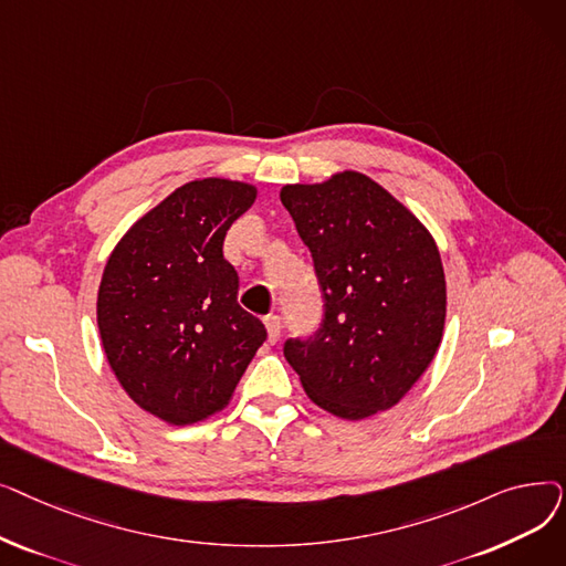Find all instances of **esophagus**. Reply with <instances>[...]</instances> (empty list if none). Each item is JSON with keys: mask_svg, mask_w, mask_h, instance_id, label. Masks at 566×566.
Instances as JSON below:
<instances>
[{"mask_svg": "<svg viewBox=\"0 0 566 566\" xmlns=\"http://www.w3.org/2000/svg\"><path fill=\"white\" fill-rule=\"evenodd\" d=\"M265 323V333H268V342H277L280 339V331H282V318L277 314H271L263 318Z\"/></svg>", "mask_w": 566, "mask_h": 566, "instance_id": "1", "label": "esophagus"}]
</instances>
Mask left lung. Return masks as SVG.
I'll return each instance as SVG.
<instances>
[{
	"label": "left lung",
	"instance_id": "left-lung-1",
	"mask_svg": "<svg viewBox=\"0 0 566 566\" xmlns=\"http://www.w3.org/2000/svg\"><path fill=\"white\" fill-rule=\"evenodd\" d=\"M323 289L325 316L284 358L303 390L342 420L397 406L442 342L448 286L431 231L360 171L280 190Z\"/></svg>",
	"mask_w": 566,
	"mask_h": 566
}]
</instances>
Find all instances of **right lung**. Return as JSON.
I'll use <instances>...</instances> for the list:
<instances>
[{
	"mask_svg": "<svg viewBox=\"0 0 566 566\" xmlns=\"http://www.w3.org/2000/svg\"><path fill=\"white\" fill-rule=\"evenodd\" d=\"M254 199L252 184L195 178L144 213L105 263L96 303L105 358L126 395L167 424L220 412L265 339L238 305L222 254Z\"/></svg>",
	"mask_w": 566,
	"mask_h": 566,
	"instance_id": "obj_1",
	"label": "right lung"
}]
</instances>
